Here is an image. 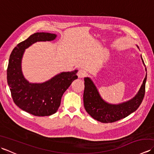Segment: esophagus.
Masks as SVG:
<instances>
[{"label": "esophagus", "mask_w": 154, "mask_h": 154, "mask_svg": "<svg viewBox=\"0 0 154 154\" xmlns=\"http://www.w3.org/2000/svg\"><path fill=\"white\" fill-rule=\"evenodd\" d=\"M77 76L79 78H83L86 76V72L84 70L80 69L77 72Z\"/></svg>", "instance_id": "obj_1"}]
</instances>
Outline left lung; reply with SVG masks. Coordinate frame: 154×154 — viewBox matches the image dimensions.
<instances>
[{
    "instance_id": "obj_1",
    "label": "left lung",
    "mask_w": 154,
    "mask_h": 154,
    "mask_svg": "<svg viewBox=\"0 0 154 154\" xmlns=\"http://www.w3.org/2000/svg\"><path fill=\"white\" fill-rule=\"evenodd\" d=\"M137 47L138 48V45ZM141 59L145 66L142 55ZM145 69L146 71H147L146 68ZM146 79L147 72L141 87L135 97L126 102L114 104L107 103L103 100L91 78L85 77V90L83 93L85 109L91 117L103 123L114 122L124 119L136 111L141 104L145 94Z\"/></svg>"
}]
</instances>
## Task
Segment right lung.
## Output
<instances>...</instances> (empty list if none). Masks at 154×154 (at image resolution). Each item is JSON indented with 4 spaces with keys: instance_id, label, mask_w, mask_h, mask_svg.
<instances>
[{
    "instance_id": "add662e5",
    "label": "right lung",
    "mask_w": 154,
    "mask_h": 154,
    "mask_svg": "<svg viewBox=\"0 0 154 154\" xmlns=\"http://www.w3.org/2000/svg\"><path fill=\"white\" fill-rule=\"evenodd\" d=\"M56 37L54 34L37 32L16 45L10 56L7 82L12 99L20 109L32 115L50 116L56 112L65 91L77 79L76 69L61 72L42 83H30L23 75L22 60L26 49L37 42L52 41Z\"/></svg>"
}]
</instances>
